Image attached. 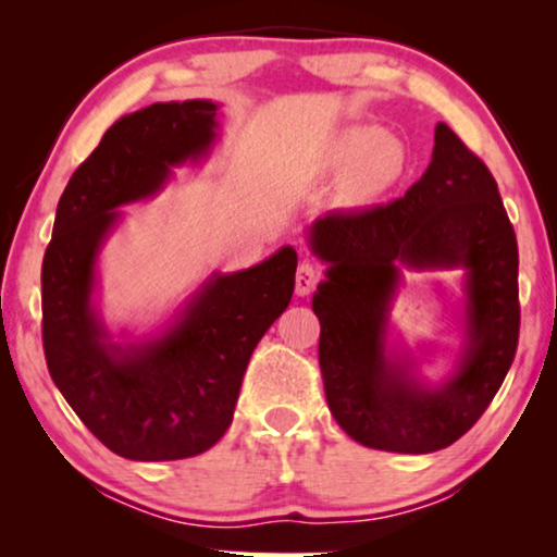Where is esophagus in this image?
<instances>
[{
  "label": "esophagus",
  "mask_w": 557,
  "mask_h": 557,
  "mask_svg": "<svg viewBox=\"0 0 557 557\" xmlns=\"http://www.w3.org/2000/svg\"><path fill=\"white\" fill-rule=\"evenodd\" d=\"M319 278H322V269L314 263L304 261L299 269H296V294L299 296H307L314 292V286L319 284Z\"/></svg>",
  "instance_id": "esophagus-1"
}]
</instances>
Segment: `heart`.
Listing matches in <instances>:
<instances>
[{
    "mask_svg": "<svg viewBox=\"0 0 557 557\" xmlns=\"http://www.w3.org/2000/svg\"><path fill=\"white\" fill-rule=\"evenodd\" d=\"M330 164L337 172H352L357 195H380L403 177L408 164L406 144L387 136L385 128L372 124L347 126L332 141Z\"/></svg>",
    "mask_w": 557,
    "mask_h": 557,
    "instance_id": "obj_1",
    "label": "heart"
}]
</instances>
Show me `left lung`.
<instances>
[{
	"label": "left lung",
	"instance_id": "left-lung-1",
	"mask_svg": "<svg viewBox=\"0 0 557 557\" xmlns=\"http://www.w3.org/2000/svg\"><path fill=\"white\" fill-rule=\"evenodd\" d=\"M309 243L330 263L311 307L334 421L380 451L431 454L459 441L490 408L520 337L517 238L486 164L438 124L429 170L406 197L330 212L311 225ZM400 264L468 271L465 347L441 386L421 384L409 361L384 355Z\"/></svg>",
	"mask_w": 557,
	"mask_h": 557
}]
</instances>
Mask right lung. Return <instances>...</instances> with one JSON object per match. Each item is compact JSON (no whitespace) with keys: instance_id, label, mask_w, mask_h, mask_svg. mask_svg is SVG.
Instances as JSON below:
<instances>
[{"instance_id":"add662e5","label":"right lung","mask_w":557,"mask_h":557,"mask_svg":"<svg viewBox=\"0 0 557 557\" xmlns=\"http://www.w3.org/2000/svg\"><path fill=\"white\" fill-rule=\"evenodd\" d=\"M218 106L170 101L119 119L73 172L42 258V347L52 383L86 429L132 461L215 446L233 421L248 360L294 294L292 246L212 276L172 326L116 345L94 309L96 258L116 208L157 195L172 166L208 157Z\"/></svg>"}]
</instances>
